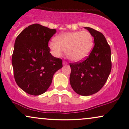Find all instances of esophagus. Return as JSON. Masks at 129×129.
<instances>
[{
  "instance_id": "1",
  "label": "esophagus",
  "mask_w": 129,
  "mask_h": 129,
  "mask_svg": "<svg viewBox=\"0 0 129 129\" xmlns=\"http://www.w3.org/2000/svg\"><path fill=\"white\" fill-rule=\"evenodd\" d=\"M63 65H67L68 64V62H67L65 61V60H63Z\"/></svg>"
}]
</instances>
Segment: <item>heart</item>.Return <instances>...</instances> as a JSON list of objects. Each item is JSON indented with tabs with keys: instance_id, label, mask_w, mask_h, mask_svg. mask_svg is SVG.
Segmentation results:
<instances>
[{
	"instance_id": "1",
	"label": "heart",
	"mask_w": 129,
	"mask_h": 129,
	"mask_svg": "<svg viewBox=\"0 0 129 129\" xmlns=\"http://www.w3.org/2000/svg\"><path fill=\"white\" fill-rule=\"evenodd\" d=\"M93 46V38L88 31L67 32L56 37L49 43V47L54 56L59 57L65 51L73 61H79L89 54Z\"/></svg>"
}]
</instances>
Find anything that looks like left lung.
Returning <instances> with one entry per match:
<instances>
[{
  "label": "left lung",
  "instance_id": "obj_1",
  "mask_svg": "<svg viewBox=\"0 0 129 129\" xmlns=\"http://www.w3.org/2000/svg\"><path fill=\"white\" fill-rule=\"evenodd\" d=\"M94 38V45L84 60L70 63V82L74 91L82 96H89L101 89L112 69L111 50L103 33L85 27Z\"/></svg>",
  "mask_w": 129,
  "mask_h": 129
}]
</instances>
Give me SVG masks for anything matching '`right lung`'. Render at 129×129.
I'll return each mask as SVG.
<instances>
[{
  "mask_svg": "<svg viewBox=\"0 0 129 129\" xmlns=\"http://www.w3.org/2000/svg\"><path fill=\"white\" fill-rule=\"evenodd\" d=\"M56 32L55 29L35 23L16 38L12 55L14 79L18 86L29 94L45 93L54 74L62 67V60L51 55L48 47Z\"/></svg>",
  "mask_w": 129,
  "mask_h": 129,
  "instance_id": "obj_1",
  "label": "right lung"
}]
</instances>
